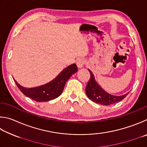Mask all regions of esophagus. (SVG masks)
<instances>
[{"label":"esophagus","instance_id":"esophagus-1","mask_svg":"<svg viewBox=\"0 0 147 147\" xmlns=\"http://www.w3.org/2000/svg\"><path fill=\"white\" fill-rule=\"evenodd\" d=\"M76 64H77V66H78V68H83V66L84 65V64H85V61H84V59H79L77 61Z\"/></svg>","mask_w":147,"mask_h":147}]
</instances>
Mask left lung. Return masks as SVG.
I'll use <instances>...</instances> for the list:
<instances>
[{"label": "left lung", "mask_w": 147, "mask_h": 147, "mask_svg": "<svg viewBox=\"0 0 147 147\" xmlns=\"http://www.w3.org/2000/svg\"><path fill=\"white\" fill-rule=\"evenodd\" d=\"M90 74V78L86 87V94L92 101L102 105H110L119 102L126 97L128 93L123 96H113L105 92L95 80L94 74L88 69Z\"/></svg>", "instance_id": "8db88e82"}]
</instances>
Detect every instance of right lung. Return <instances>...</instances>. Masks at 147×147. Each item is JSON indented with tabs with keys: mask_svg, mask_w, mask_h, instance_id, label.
<instances>
[{
	"mask_svg": "<svg viewBox=\"0 0 147 147\" xmlns=\"http://www.w3.org/2000/svg\"><path fill=\"white\" fill-rule=\"evenodd\" d=\"M78 71L76 64L66 67L56 78L48 83L35 88H25L15 80L18 88L26 96L37 102L49 101L58 97L63 92L68 79Z\"/></svg>",
	"mask_w": 147,
	"mask_h": 147,
	"instance_id": "add662e5",
	"label": "right lung"
}]
</instances>
